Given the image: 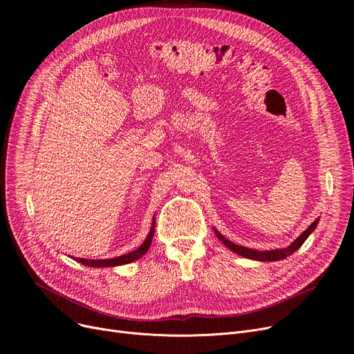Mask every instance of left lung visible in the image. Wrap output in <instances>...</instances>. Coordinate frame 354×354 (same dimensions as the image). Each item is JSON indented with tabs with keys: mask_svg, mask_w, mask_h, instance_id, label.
I'll return each mask as SVG.
<instances>
[{
	"mask_svg": "<svg viewBox=\"0 0 354 354\" xmlns=\"http://www.w3.org/2000/svg\"><path fill=\"white\" fill-rule=\"evenodd\" d=\"M319 221H320L319 218L315 219L313 224L299 238L294 239L287 248H278V250H270V251H257V250H251V248H247V247H243V245H236V244L232 243V241L227 239L218 230L214 228V231H215V235L221 239V243L224 244L227 248H230L232 252H235L241 257L250 258V259H255V261H264V263L268 261V263H271V261H280V259H284V258L290 257L291 254H294L297 250H299L304 244V241L310 236V234L315 230V227H317Z\"/></svg>",
	"mask_w": 354,
	"mask_h": 354,
	"instance_id": "obj_1",
	"label": "left lung"
}]
</instances>
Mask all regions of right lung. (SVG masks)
Segmentation results:
<instances>
[{"mask_svg": "<svg viewBox=\"0 0 354 354\" xmlns=\"http://www.w3.org/2000/svg\"><path fill=\"white\" fill-rule=\"evenodd\" d=\"M152 227H151V231H149L146 239L142 243V245L139 248H136L135 251L132 252H127V254H123L120 257H116V258H109V259H86V258H74V257H70L73 259H76L77 263L86 266V267H93V268H102V267H118V266H124V264H129V263H133V261H138V259L140 257H143L149 247H151L152 244V238H153V234H155V216L152 218Z\"/></svg>", "mask_w": 354, "mask_h": 354, "instance_id": "right-lung-1", "label": "right lung"}]
</instances>
